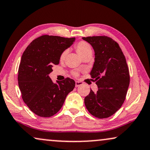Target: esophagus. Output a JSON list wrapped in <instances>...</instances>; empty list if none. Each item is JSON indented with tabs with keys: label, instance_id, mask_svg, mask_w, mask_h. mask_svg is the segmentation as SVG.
Wrapping results in <instances>:
<instances>
[{
	"label": "esophagus",
	"instance_id": "esophagus-1",
	"mask_svg": "<svg viewBox=\"0 0 150 150\" xmlns=\"http://www.w3.org/2000/svg\"><path fill=\"white\" fill-rule=\"evenodd\" d=\"M83 84V82H81L80 81H75V86L77 87V86H81V85Z\"/></svg>",
	"mask_w": 150,
	"mask_h": 150
}]
</instances>
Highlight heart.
I'll return each mask as SVG.
<instances>
[{
	"label": "heart",
	"mask_w": 150,
	"mask_h": 150,
	"mask_svg": "<svg viewBox=\"0 0 150 150\" xmlns=\"http://www.w3.org/2000/svg\"><path fill=\"white\" fill-rule=\"evenodd\" d=\"M75 50L77 51V52L78 53V54L80 57L84 56V54H86L87 52H90V51H92L90 45L84 41H81L77 43V44L75 45ZM66 53H67L66 51H64V52L62 53L61 56H60V59L61 60L64 59V58L66 57Z\"/></svg>",
	"instance_id": "heart-1"
}]
</instances>
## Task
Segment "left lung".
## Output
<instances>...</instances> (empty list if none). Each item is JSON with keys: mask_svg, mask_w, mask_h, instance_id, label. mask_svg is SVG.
Segmentation results:
<instances>
[{"mask_svg": "<svg viewBox=\"0 0 150 150\" xmlns=\"http://www.w3.org/2000/svg\"><path fill=\"white\" fill-rule=\"evenodd\" d=\"M92 45L95 62L91 76L95 79L98 91L84 98L91 114L106 118L114 114L125 100L130 77L126 59L118 43L107 36L82 37Z\"/></svg>", "mask_w": 150, "mask_h": 150, "instance_id": "obj_1", "label": "left lung"}]
</instances>
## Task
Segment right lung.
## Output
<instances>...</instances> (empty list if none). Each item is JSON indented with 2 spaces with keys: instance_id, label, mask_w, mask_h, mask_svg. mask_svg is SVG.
I'll use <instances>...</instances> for the list:
<instances>
[{
  "instance_id": "obj_1",
  "label": "right lung",
  "mask_w": 150,
  "mask_h": 150,
  "mask_svg": "<svg viewBox=\"0 0 150 150\" xmlns=\"http://www.w3.org/2000/svg\"><path fill=\"white\" fill-rule=\"evenodd\" d=\"M75 40V37L42 35L32 41L23 54L18 68V86L23 100L39 116L56 114L75 86V81L69 77L54 84L49 77L53 65L59 64L62 53Z\"/></svg>"
}]
</instances>
